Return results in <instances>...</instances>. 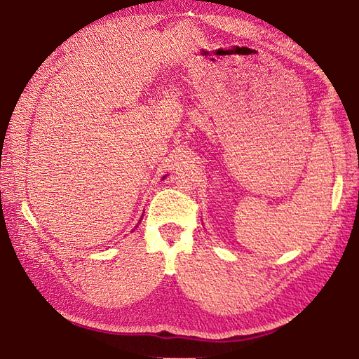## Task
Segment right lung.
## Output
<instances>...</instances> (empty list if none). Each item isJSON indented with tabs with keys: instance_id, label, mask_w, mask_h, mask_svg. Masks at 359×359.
I'll list each match as a JSON object with an SVG mask.
<instances>
[{
	"instance_id": "add662e5",
	"label": "right lung",
	"mask_w": 359,
	"mask_h": 359,
	"mask_svg": "<svg viewBox=\"0 0 359 359\" xmlns=\"http://www.w3.org/2000/svg\"><path fill=\"white\" fill-rule=\"evenodd\" d=\"M165 177H166V176H163V179H165ZM142 215H144V214H142ZM139 222H140V220H139Z\"/></svg>"
}]
</instances>
